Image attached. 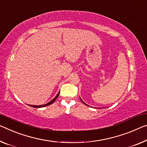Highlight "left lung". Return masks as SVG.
Masks as SVG:
<instances>
[{"label":"left lung","mask_w":147,"mask_h":147,"mask_svg":"<svg viewBox=\"0 0 147 147\" xmlns=\"http://www.w3.org/2000/svg\"><path fill=\"white\" fill-rule=\"evenodd\" d=\"M80 99H81V101H82V102H83V103H84V105H87V106H88V105H87V104H85V102H83V100H82V99H81V98H80Z\"/></svg>","instance_id":"8db88e82"}]
</instances>
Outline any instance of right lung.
<instances>
[{
    "instance_id": "obj_1",
    "label": "right lung",
    "mask_w": 147,
    "mask_h": 147,
    "mask_svg": "<svg viewBox=\"0 0 147 147\" xmlns=\"http://www.w3.org/2000/svg\"><path fill=\"white\" fill-rule=\"evenodd\" d=\"M59 94H60V91L58 92V93L57 94V95H56L55 98H54L53 100H52L51 101H50V102H48V103H47V104H45V105H29V106H30V107H34V108H42V107H47V106H49V105H51V104H53L54 102H55V101L56 100V98H58V96H59Z\"/></svg>"
}]
</instances>
